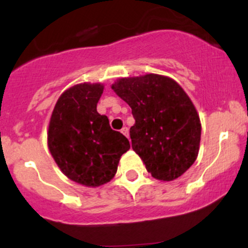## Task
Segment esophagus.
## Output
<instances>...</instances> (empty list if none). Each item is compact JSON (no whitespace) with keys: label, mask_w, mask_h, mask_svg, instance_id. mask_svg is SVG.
Returning <instances> with one entry per match:
<instances>
[{"label":"esophagus","mask_w":248,"mask_h":248,"mask_svg":"<svg viewBox=\"0 0 248 248\" xmlns=\"http://www.w3.org/2000/svg\"><path fill=\"white\" fill-rule=\"evenodd\" d=\"M121 133L124 134V137H127V138H129V132H128V128H127V127H124V128L121 129Z\"/></svg>","instance_id":"obj_1"}]
</instances>
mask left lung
<instances>
[{"mask_svg":"<svg viewBox=\"0 0 248 248\" xmlns=\"http://www.w3.org/2000/svg\"><path fill=\"white\" fill-rule=\"evenodd\" d=\"M111 89L132 108V149L152 177L172 181L198 157L202 124L188 94L159 74L120 78Z\"/></svg>","mask_w":248,"mask_h":248,"instance_id":"obj_1","label":"left lung"}]
</instances>
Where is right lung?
<instances>
[{"label":"right lung","instance_id":"add662e5","mask_svg":"<svg viewBox=\"0 0 248 248\" xmlns=\"http://www.w3.org/2000/svg\"><path fill=\"white\" fill-rule=\"evenodd\" d=\"M103 90L101 82L67 89L55 104L47 128L54 161L68 179L86 187L109 182L131 147L124 134L110 128L108 117L97 111Z\"/></svg>","mask_w":248,"mask_h":248}]
</instances>
